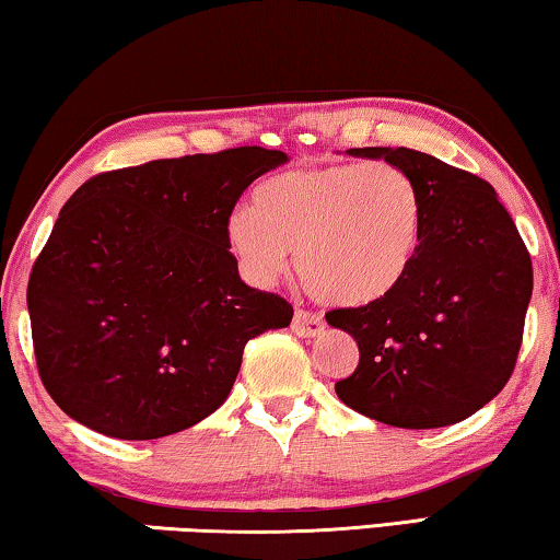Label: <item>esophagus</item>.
<instances>
[{
  "mask_svg": "<svg viewBox=\"0 0 560 560\" xmlns=\"http://www.w3.org/2000/svg\"><path fill=\"white\" fill-rule=\"evenodd\" d=\"M325 330V320L317 313H310V310L298 307L295 315H292V332L300 335V338H317Z\"/></svg>",
  "mask_w": 560,
  "mask_h": 560,
  "instance_id": "1",
  "label": "esophagus"
}]
</instances>
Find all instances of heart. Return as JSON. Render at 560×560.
Returning <instances> with one entry per match:
<instances>
[{
	"label": "heart",
	"instance_id": "b5f03b06",
	"mask_svg": "<svg viewBox=\"0 0 560 560\" xmlns=\"http://www.w3.org/2000/svg\"><path fill=\"white\" fill-rule=\"evenodd\" d=\"M228 247L255 285L288 270L325 303L363 307L393 295L423 243V200L390 162L288 170L255 187V205L230 212Z\"/></svg>",
	"mask_w": 560,
	"mask_h": 560
}]
</instances>
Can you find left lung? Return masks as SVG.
Masks as SVG:
<instances>
[{"mask_svg":"<svg viewBox=\"0 0 560 560\" xmlns=\"http://www.w3.org/2000/svg\"><path fill=\"white\" fill-rule=\"evenodd\" d=\"M348 154L408 172L423 200V243L393 295L325 315L360 350L355 373L335 393L385 425L460 423L513 373L533 292L530 255L486 179L408 148Z\"/></svg>","mask_w":560,"mask_h":560,"instance_id":"left-lung-1","label":"left lung"}]
</instances>
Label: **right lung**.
<instances>
[{"label":"right lung","mask_w":560,"mask_h":560,"mask_svg":"<svg viewBox=\"0 0 560 560\" xmlns=\"http://www.w3.org/2000/svg\"><path fill=\"white\" fill-rule=\"evenodd\" d=\"M288 154L235 148L102 172L59 212L27 288L51 400L119 441L200 423L228 400L247 340L292 305L240 280L225 228Z\"/></svg>","instance_id":"obj_1"}]
</instances>
